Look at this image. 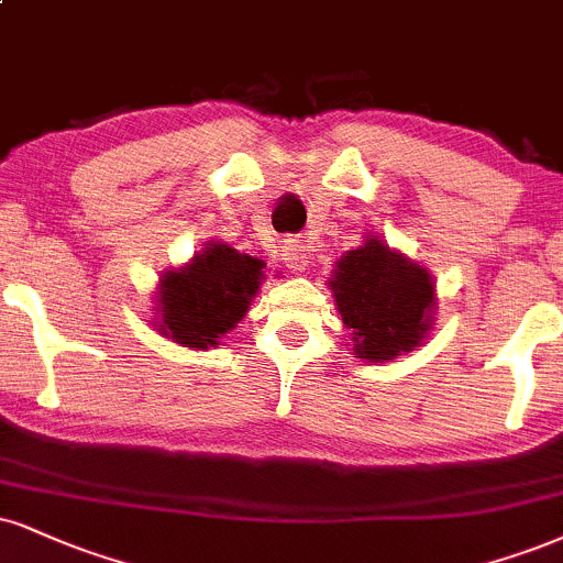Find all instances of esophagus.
Segmentation results:
<instances>
[{"mask_svg": "<svg viewBox=\"0 0 563 563\" xmlns=\"http://www.w3.org/2000/svg\"><path fill=\"white\" fill-rule=\"evenodd\" d=\"M283 256H286L290 269L301 273V269H307V264H309V246L299 239H290L286 243V254Z\"/></svg>", "mask_w": 563, "mask_h": 563, "instance_id": "obj_1", "label": "esophagus"}]
</instances>
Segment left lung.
<instances>
[{
	"label": "left lung",
	"mask_w": 563,
	"mask_h": 563,
	"mask_svg": "<svg viewBox=\"0 0 563 563\" xmlns=\"http://www.w3.org/2000/svg\"><path fill=\"white\" fill-rule=\"evenodd\" d=\"M330 286L343 324L354 330L358 358L388 362L417 349L428 335L435 299L428 269L406 262L377 239L343 256Z\"/></svg>",
	"instance_id": "obj_1"
}]
</instances>
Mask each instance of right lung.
<instances>
[{
    "label": "right lung",
    "instance_id": "right-lung-1",
    "mask_svg": "<svg viewBox=\"0 0 563 563\" xmlns=\"http://www.w3.org/2000/svg\"><path fill=\"white\" fill-rule=\"evenodd\" d=\"M264 262L225 243H209L191 264L162 277V335L188 349L214 346L235 328L260 290Z\"/></svg>",
    "mask_w": 563,
    "mask_h": 563
}]
</instances>
